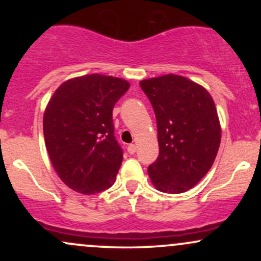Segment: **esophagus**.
I'll list each match as a JSON object with an SVG mask.
<instances>
[{
  "label": "esophagus",
  "instance_id": "esophagus-1",
  "mask_svg": "<svg viewBox=\"0 0 261 261\" xmlns=\"http://www.w3.org/2000/svg\"><path fill=\"white\" fill-rule=\"evenodd\" d=\"M127 152L130 154H134L135 152H136V146L134 145V143H131V145L127 146Z\"/></svg>",
  "mask_w": 261,
  "mask_h": 261
}]
</instances>
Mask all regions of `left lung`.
I'll return each mask as SVG.
<instances>
[{"mask_svg": "<svg viewBox=\"0 0 261 261\" xmlns=\"http://www.w3.org/2000/svg\"><path fill=\"white\" fill-rule=\"evenodd\" d=\"M140 86L153 107L160 145L149 179L163 193L188 191L206 175L220 147L215 101L202 86L178 74L143 80Z\"/></svg>", "mask_w": 261, "mask_h": 261, "instance_id": "1", "label": "left lung"}]
</instances>
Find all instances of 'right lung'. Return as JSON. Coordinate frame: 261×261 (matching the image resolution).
Here are the masks:
<instances>
[{
    "label": "right lung",
    "instance_id": "add662e5",
    "mask_svg": "<svg viewBox=\"0 0 261 261\" xmlns=\"http://www.w3.org/2000/svg\"><path fill=\"white\" fill-rule=\"evenodd\" d=\"M130 83L92 73L67 80L54 92L44 112V139L62 181L83 195L110 188L122 162L114 137L113 108Z\"/></svg>",
    "mask_w": 261,
    "mask_h": 261
}]
</instances>
